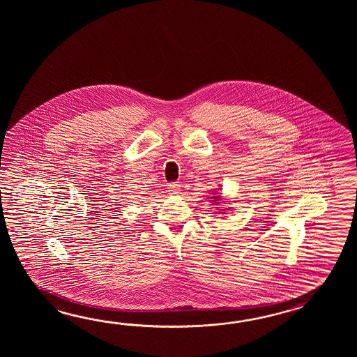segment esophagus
Listing matches in <instances>:
<instances>
[{"instance_id": "1", "label": "esophagus", "mask_w": 357, "mask_h": 357, "mask_svg": "<svg viewBox=\"0 0 357 357\" xmlns=\"http://www.w3.org/2000/svg\"><path fill=\"white\" fill-rule=\"evenodd\" d=\"M178 190H180V185H178L177 182H171V183L168 185V191H171L172 194L178 192Z\"/></svg>"}]
</instances>
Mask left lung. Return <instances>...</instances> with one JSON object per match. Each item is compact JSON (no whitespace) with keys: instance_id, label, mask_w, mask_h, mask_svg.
Listing matches in <instances>:
<instances>
[{"instance_id":"1","label":"left lung","mask_w":357,"mask_h":357,"mask_svg":"<svg viewBox=\"0 0 357 357\" xmlns=\"http://www.w3.org/2000/svg\"><path fill=\"white\" fill-rule=\"evenodd\" d=\"M212 199H215V200H217V202H218V199H220V197H212ZM215 200H214V202H215Z\"/></svg>"}]
</instances>
